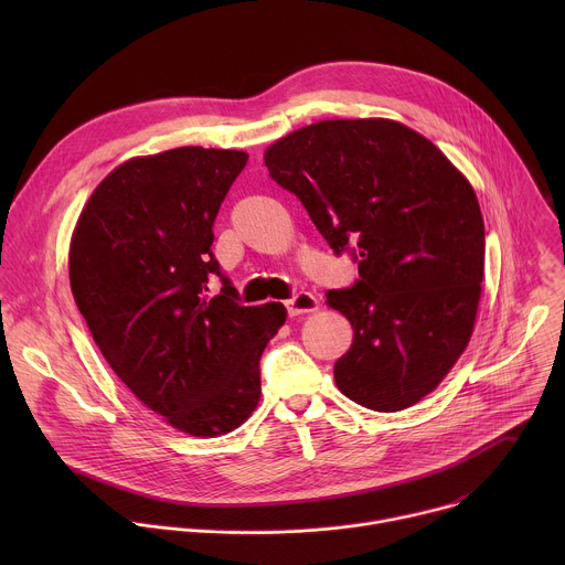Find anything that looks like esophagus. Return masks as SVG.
<instances>
[{
    "instance_id": "1",
    "label": "esophagus",
    "mask_w": 565,
    "mask_h": 565,
    "mask_svg": "<svg viewBox=\"0 0 565 565\" xmlns=\"http://www.w3.org/2000/svg\"><path fill=\"white\" fill-rule=\"evenodd\" d=\"M317 306H319V301L312 292H297L292 299L286 301V310H288L290 317L312 312V310H317Z\"/></svg>"
}]
</instances>
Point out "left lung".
Wrapping results in <instances>:
<instances>
[{"instance_id": "obj_1", "label": "left lung", "mask_w": 565, "mask_h": 565, "mask_svg": "<svg viewBox=\"0 0 565 565\" xmlns=\"http://www.w3.org/2000/svg\"><path fill=\"white\" fill-rule=\"evenodd\" d=\"M264 163L360 279L327 301L353 327L338 388L373 412L429 395L473 333L486 223L471 183L423 134L388 118L321 120L273 142Z\"/></svg>"}]
</instances>
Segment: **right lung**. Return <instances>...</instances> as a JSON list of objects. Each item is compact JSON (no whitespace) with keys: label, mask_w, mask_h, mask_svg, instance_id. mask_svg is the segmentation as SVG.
<instances>
[{"label":"right lung","mask_w":565,"mask_h":565,"mask_svg":"<svg viewBox=\"0 0 565 565\" xmlns=\"http://www.w3.org/2000/svg\"><path fill=\"white\" fill-rule=\"evenodd\" d=\"M248 163L238 149L177 147L125 160L77 216L68 279L100 353L147 409L214 438L259 405V358L286 321L236 303L212 255L218 207ZM222 277V295L206 281Z\"/></svg>","instance_id":"obj_1"}]
</instances>
